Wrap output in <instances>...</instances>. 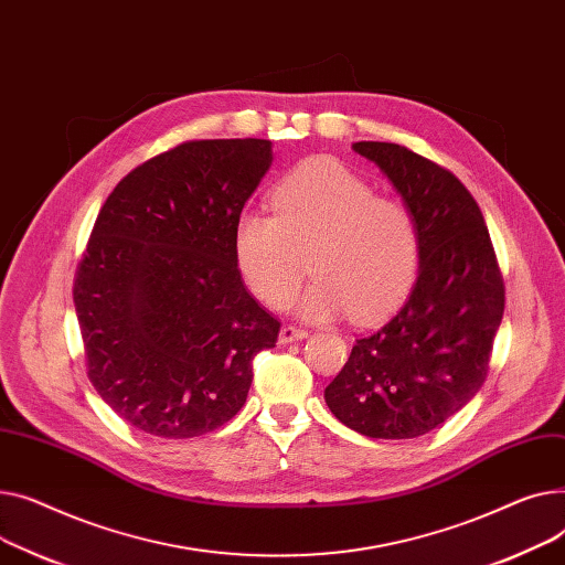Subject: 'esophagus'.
Instances as JSON below:
<instances>
[{"label":"esophagus","instance_id":"esophagus-1","mask_svg":"<svg viewBox=\"0 0 565 565\" xmlns=\"http://www.w3.org/2000/svg\"><path fill=\"white\" fill-rule=\"evenodd\" d=\"M308 338V330L303 328H296V326H282L280 328V335H278V342L280 344H291V342H298Z\"/></svg>","mask_w":565,"mask_h":565}]
</instances>
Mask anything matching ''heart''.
Instances as JSON below:
<instances>
[{"label":"heart","instance_id":"1","mask_svg":"<svg viewBox=\"0 0 565 565\" xmlns=\"http://www.w3.org/2000/svg\"><path fill=\"white\" fill-rule=\"evenodd\" d=\"M235 257L253 294L287 306L308 267L315 276L301 315L315 321L349 312L374 321L411 289L422 257L415 214L333 159L298 166L274 193V214L244 210L235 221Z\"/></svg>","mask_w":565,"mask_h":565}]
</instances>
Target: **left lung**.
Segmentation results:
<instances>
[{
    "label": "left lung",
    "mask_w": 565,
    "mask_h": 565,
    "mask_svg": "<svg viewBox=\"0 0 565 565\" xmlns=\"http://www.w3.org/2000/svg\"><path fill=\"white\" fill-rule=\"evenodd\" d=\"M417 218L419 276L404 308L355 340L323 399L362 436L406 440L443 426L481 390L504 280L472 193L443 166L396 143L358 141Z\"/></svg>",
    "instance_id": "obj_1"
}]
</instances>
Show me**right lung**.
<instances>
[{"mask_svg":"<svg viewBox=\"0 0 565 565\" xmlns=\"http://www.w3.org/2000/svg\"><path fill=\"white\" fill-rule=\"evenodd\" d=\"M271 161L267 139L186 141L127 173L95 218L73 289L88 379L143 434L223 426L278 342L232 242Z\"/></svg>","mask_w":565,"mask_h":565,"instance_id":"add662e5","label":"right lung"}]
</instances>
